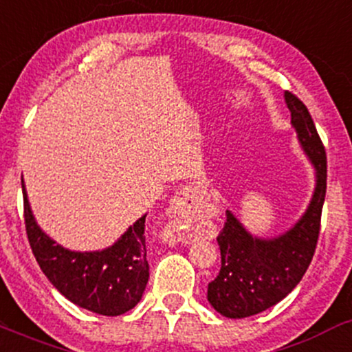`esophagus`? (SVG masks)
<instances>
[{
	"mask_svg": "<svg viewBox=\"0 0 352 352\" xmlns=\"http://www.w3.org/2000/svg\"><path fill=\"white\" fill-rule=\"evenodd\" d=\"M201 189L199 186H189L181 188L176 192L169 206L171 212V234L169 239L177 241V243L189 244L195 238V226H192V219H195V212L197 208V201H199Z\"/></svg>",
	"mask_w": 352,
	"mask_h": 352,
	"instance_id": "obj_1",
	"label": "esophagus"
}]
</instances>
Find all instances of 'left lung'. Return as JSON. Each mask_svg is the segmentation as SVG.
<instances>
[{
	"mask_svg": "<svg viewBox=\"0 0 352 352\" xmlns=\"http://www.w3.org/2000/svg\"><path fill=\"white\" fill-rule=\"evenodd\" d=\"M284 101L299 146L314 169V191L301 218L272 238L251 234L228 211L218 236L221 271L208 284V301L224 318H250L283 301L302 279L318 244L326 197V151L302 101L287 91Z\"/></svg>",
	"mask_w": 352,
	"mask_h": 352,
	"instance_id": "1",
	"label": "left lung"
}]
</instances>
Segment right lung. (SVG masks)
Segmentation results:
<instances>
[{"label": "right lung", "mask_w": 352, "mask_h": 352, "mask_svg": "<svg viewBox=\"0 0 352 352\" xmlns=\"http://www.w3.org/2000/svg\"><path fill=\"white\" fill-rule=\"evenodd\" d=\"M25 224L34 258L50 283L68 301L101 316H120L143 298L149 279L146 261V214L133 223L111 246L73 251L50 238L36 223L21 181Z\"/></svg>", "instance_id": "obj_1"}]
</instances>
